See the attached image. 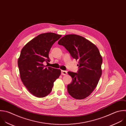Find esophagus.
<instances>
[{
  "label": "esophagus",
  "instance_id": "obj_1",
  "mask_svg": "<svg viewBox=\"0 0 126 126\" xmlns=\"http://www.w3.org/2000/svg\"><path fill=\"white\" fill-rule=\"evenodd\" d=\"M67 74V72L66 71H64V70L61 71V74L62 75H66Z\"/></svg>",
  "mask_w": 126,
  "mask_h": 126
}]
</instances>
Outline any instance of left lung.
<instances>
[{
    "label": "left lung",
    "mask_w": 126,
    "mask_h": 126,
    "mask_svg": "<svg viewBox=\"0 0 126 126\" xmlns=\"http://www.w3.org/2000/svg\"><path fill=\"white\" fill-rule=\"evenodd\" d=\"M79 61L77 73L68 72L72 81L68 85L69 94L77 99H82L94 91L102 74V58L97 47L82 36L68 34L58 42Z\"/></svg>",
    "instance_id": "8db88e82"
}]
</instances>
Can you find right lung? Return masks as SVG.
Returning a JSON list of instances; mask_svg holds the SVG:
<instances>
[{
	"label": "right lung",
	"mask_w": 126,
	"mask_h": 126,
	"mask_svg": "<svg viewBox=\"0 0 126 126\" xmlns=\"http://www.w3.org/2000/svg\"><path fill=\"white\" fill-rule=\"evenodd\" d=\"M61 35L53 32L39 34L22 48L18 61L21 79L34 96L44 97L49 94L53 82L61 74L60 69L47 67L44 62H50L49 51Z\"/></svg>",
	"instance_id": "add662e5"
}]
</instances>
